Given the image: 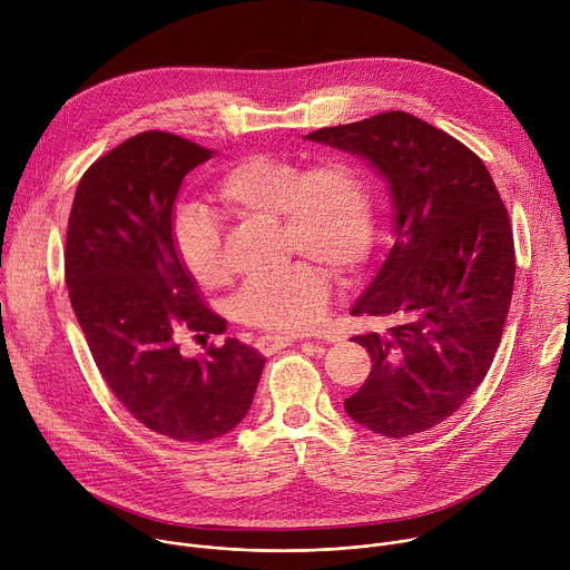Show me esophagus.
Returning a JSON list of instances; mask_svg holds the SVG:
<instances>
[{
	"label": "esophagus",
	"instance_id": "esophagus-1",
	"mask_svg": "<svg viewBox=\"0 0 570 570\" xmlns=\"http://www.w3.org/2000/svg\"><path fill=\"white\" fill-rule=\"evenodd\" d=\"M293 343H297V338L268 334V336H262V338L257 341V350H259L262 354H275V352H279V350H284V347H288V345H293Z\"/></svg>",
	"mask_w": 570,
	"mask_h": 570
}]
</instances>
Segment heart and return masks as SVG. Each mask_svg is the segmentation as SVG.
I'll return each mask as SVG.
<instances>
[{
	"label": "heart",
	"mask_w": 570,
	"mask_h": 570,
	"mask_svg": "<svg viewBox=\"0 0 570 570\" xmlns=\"http://www.w3.org/2000/svg\"><path fill=\"white\" fill-rule=\"evenodd\" d=\"M216 196L234 216L279 218L284 250L308 259L295 262L277 277L255 279L238 293L236 313L253 327L286 334L313 330L330 302L327 277L318 269L345 279L372 250V180L347 155H330L315 165L248 155L218 178ZM171 240L185 271L203 288L216 291L227 284L229 266L214 216L200 207L176 209Z\"/></svg>",
	"instance_id": "b5f03b06"
}]
</instances>
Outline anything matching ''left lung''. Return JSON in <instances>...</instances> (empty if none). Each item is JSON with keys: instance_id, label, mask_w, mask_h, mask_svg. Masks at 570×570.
<instances>
[{"instance_id": "obj_1", "label": "left lung", "mask_w": 570, "mask_h": 570, "mask_svg": "<svg viewBox=\"0 0 570 570\" xmlns=\"http://www.w3.org/2000/svg\"><path fill=\"white\" fill-rule=\"evenodd\" d=\"M367 159L394 207V246L352 315L394 320L354 336L372 358L345 411L385 438H409L451 417L497 356L514 288V238L482 159L409 115L306 135Z\"/></svg>"}]
</instances>
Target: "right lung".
<instances>
[{
    "instance_id": "add662e5",
    "label": "right lung",
    "mask_w": 570,
    "mask_h": 570,
    "mask_svg": "<svg viewBox=\"0 0 570 570\" xmlns=\"http://www.w3.org/2000/svg\"><path fill=\"white\" fill-rule=\"evenodd\" d=\"M212 155L161 130L126 139L80 178L65 243L69 302L108 387L146 429L187 444L240 424L266 363L236 338L180 352V334H225L171 240L183 178Z\"/></svg>"
}]
</instances>
